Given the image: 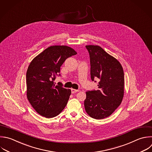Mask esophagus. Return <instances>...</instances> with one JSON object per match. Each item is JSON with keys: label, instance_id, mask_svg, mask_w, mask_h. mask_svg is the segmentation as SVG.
I'll return each mask as SVG.
<instances>
[{"label": "esophagus", "instance_id": "esophagus-1", "mask_svg": "<svg viewBox=\"0 0 152 152\" xmlns=\"http://www.w3.org/2000/svg\"><path fill=\"white\" fill-rule=\"evenodd\" d=\"M78 91H79V90H75V89H74V88H71V92H72V93H77V92H78Z\"/></svg>", "mask_w": 152, "mask_h": 152}]
</instances>
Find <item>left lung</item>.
<instances>
[{
  "label": "left lung",
  "instance_id": "1",
  "mask_svg": "<svg viewBox=\"0 0 152 152\" xmlns=\"http://www.w3.org/2000/svg\"><path fill=\"white\" fill-rule=\"evenodd\" d=\"M86 48L90 55L91 79L98 78L99 82L98 90L86 92L84 107L91 118L103 119L110 116L122 102L124 70L119 62L101 47L88 45Z\"/></svg>",
  "mask_w": 152,
  "mask_h": 152
}]
</instances>
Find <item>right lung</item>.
I'll return each instance as SVG.
<instances>
[{"instance_id":"add662e5","label":"right lung","mask_w":152,"mask_h":152,"mask_svg":"<svg viewBox=\"0 0 152 152\" xmlns=\"http://www.w3.org/2000/svg\"><path fill=\"white\" fill-rule=\"evenodd\" d=\"M77 52L66 46H53L34 58L26 74L27 97L40 115L48 118L58 115L65 107L71 94L70 89L55 85L56 75H61V66Z\"/></svg>"}]
</instances>
